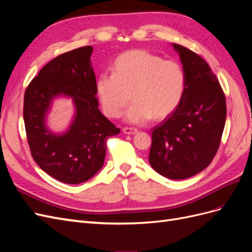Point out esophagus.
Wrapping results in <instances>:
<instances>
[{"label":"esophagus","instance_id":"obj_1","mask_svg":"<svg viewBox=\"0 0 252 252\" xmlns=\"http://www.w3.org/2000/svg\"><path fill=\"white\" fill-rule=\"evenodd\" d=\"M123 132L125 134H134L138 132V129L133 128V127H124L123 128Z\"/></svg>","mask_w":252,"mask_h":252}]
</instances>
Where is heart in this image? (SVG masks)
Returning a JSON list of instances; mask_svg holds the SVG:
<instances>
[{
    "instance_id": "obj_1",
    "label": "heart",
    "mask_w": 252,
    "mask_h": 252,
    "mask_svg": "<svg viewBox=\"0 0 252 252\" xmlns=\"http://www.w3.org/2000/svg\"><path fill=\"white\" fill-rule=\"evenodd\" d=\"M185 86L186 74L180 63L145 50L122 53L114 61L112 73H101L95 84L109 118H120L131 96L126 120L133 124L168 116L181 103Z\"/></svg>"
}]
</instances>
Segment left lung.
<instances>
[{
  "label": "left lung",
  "instance_id": "left-lung-1",
  "mask_svg": "<svg viewBox=\"0 0 252 252\" xmlns=\"http://www.w3.org/2000/svg\"><path fill=\"white\" fill-rule=\"evenodd\" d=\"M186 74L179 106L152 128L149 163L163 177L183 180L207 167L219 149L226 121V100L209 65L195 52L172 44Z\"/></svg>",
  "mask_w": 252,
  "mask_h": 252
}]
</instances>
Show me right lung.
<instances>
[{"instance_id": "obj_1", "label": "right lung", "mask_w": 252, "mask_h": 252, "mask_svg": "<svg viewBox=\"0 0 252 252\" xmlns=\"http://www.w3.org/2000/svg\"><path fill=\"white\" fill-rule=\"evenodd\" d=\"M93 50L85 46L55 58L25 90L23 117L32 156L43 171L66 184L93 178L104 165L106 141L120 133L98 109ZM59 96L71 97L76 110L63 134L46 125L52 101Z\"/></svg>"}]
</instances>
